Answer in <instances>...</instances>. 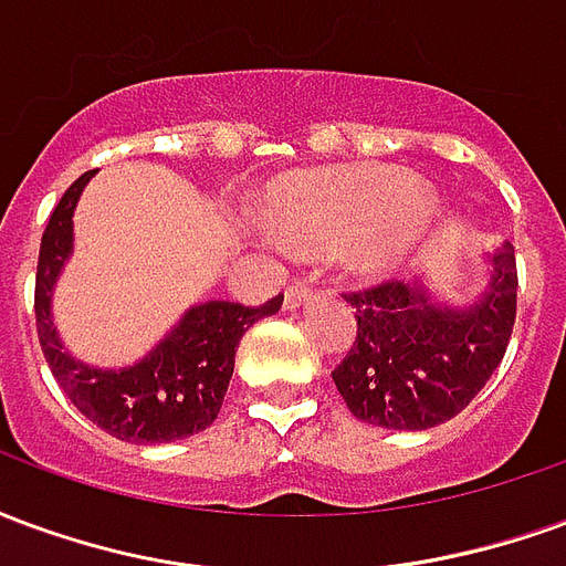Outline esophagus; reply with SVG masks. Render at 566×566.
I'll use <instances>...</instances> for the list:
<instances>
[{
  "label": "esophagus",
  "instance_id": "1",
  "mask_svg": "<svg viewBox=\"0 0 566 566\" xmlns=\"http://www.w3.org/2000/svg\"><path fill=\"white\" fill-rule=\"evenodd\" d=\"M308 300H312V291H308L306 284H291L287 291H284V308H300V306H306Z\"/></svg>",
  "mask_w": 566,
  "mask_h": 566
}]
</instances>
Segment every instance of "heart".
<instances>
[{
	"instance_id": "heart-1",
	"label": "heart",
	"mask_w": 566,
	"mask_h": 566,
	"mask_svg": "<svg viewBox=\"0 0 566 566\" xmlns=\"http://www.w3.org/2000/svg\"><path fill=\"white\" fill-rule=\"evenodd\" d=\"M270 214L296 251L336 248L345 275L379 282L400 270L437 218V193L400 166H327L270 187Z\"/></svg>"
}]
</instances>
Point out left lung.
<instances>
[{"instance_id": "8db88e82", "label": "left lung", "mask_w": 566, "mask_h": 566, "mask_svg": "<svg viewBox=\"0 0 566 566\" xmlns=\"http://www.w3.org/2000/svg\"><path fill=\"white\" fill-rule=\"evenodd\" d=\"M488 284L467 306L437 300L424 279L381 282L345 300L357 339L333 381L352 416L388 430L449 421L500 367L515 324V251L488 254Z\"/></svg>"}]
</instances>
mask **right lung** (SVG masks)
I'll return each mask as SVG.
<instances>
[{"label": "right lung", "mask_w": 566, "mask_h": 566, "mask_svg": "<svg viewBox=\"0 0 566 566\" xmlns=\"http://www.w3.org/2000/svg\"><path fill=\"white\" fill-rule=\"evenodd\" d=\"M93 172H84L56 202L44 227L35 272V327L44 360L81 416L124 442H175L193 437L218 418L227 385L233 379L235 348L251 324L282 308L284 296L263 306L206 300L190 306L142 357L120 369H99L66 352L54 327V287L72 258V214Z\"/></svg>", "instance_id": "1"}]
</instances>
